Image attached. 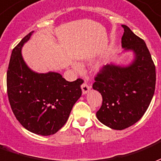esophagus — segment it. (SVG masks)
<instances>
[{
    "label": "esophagus",
    "instance_id": "1",
    "mask_svg": "<svg viewBox=\"0 0 161 161\" xmlns=\"http://www.w3.org/2000/svg\"><path fill=\"white\" fill-rule=\"evenodd\" d=\"M90 89H91V87H90L86 83H83L81 85V90L83 94H86V93L90 91Z\"/></svg>",
    "mask_w": 161,
    "mask_h": 161
}]
</instances>
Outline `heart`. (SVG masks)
<instances>
[{
	"mask_svg": "<svg viewBox=\"0 0 161 161\" xmlns=\"http://www.w3.org/2000/svg\"><path fill=\"white\" fill-rule=\"evenodd\" d=\"M72 67L75 71H80L81 70V67L80 66L79 64H77V63H73Z\"/></svg>",
	"mask_w": 161,
	"mask_h": 161,
	"instance_id": "obj_1",
	"label": "heart"
}]
</instances>
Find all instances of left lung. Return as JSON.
Returning <instances> with one entry per match:
<instances>
[{"mask_svg": "<svg viewBox=\"0 0 161 161\" xmlns=\"http://www.w3.org/2000/svg\"><path fill=\"white\" fill-rule=\"evenodd\" d=\"M124 52L132 51L128 65L106 64L95 77L92 88L101 93L103 102L96 116L112 130H122L140 120L153 98L155 66L145 42L123 25Z\"/></svg>", "mask_w": 161, "mask_h": 161, "instance_id": "1", "label": "left lung"}]
</instances>
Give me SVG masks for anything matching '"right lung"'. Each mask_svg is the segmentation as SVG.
Masks as SVG:
<instances>
[{
  "instance_id": "add662e5",
  "label": "right lung",
  "mask_w": 161,
  "mask_h": 161,
  "mask_svg": "<svg viewBox=\"0 0 161 161\" xmlns=\"http://www.w3.org/2000/svg\"><path fill=\"white\" fill-rule=\"evenodd\" d=\"M26 35L13 50L7 73L9 103L15 118L30 132L40 136L56 133L66 124L73 106L81 96L83 80L68 81L59 73H37L22 56Z\"/></svg>"
}]
</instances>
